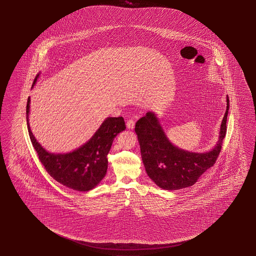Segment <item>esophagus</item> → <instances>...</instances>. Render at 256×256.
<instances>
[{"label": "esophagus", "mask_w": 256, "mask_h": 256, "mask_svg": "<svg viewBox=\"0 0 256 256\" xmlns=\"http://www.w3.org/2000/svg\"><path fill=\"white\" fill-rule=\"evenodd\" d=\"M126 126L129 130H134V129L135 122L132 119H129L128 121L126 122Z\"/></svg>", "instance_id": "34e87169"}]
</instances>
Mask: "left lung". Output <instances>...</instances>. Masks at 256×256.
<instances>
[{"instance_id": "obj_1", "label": "left lung", "mask_w": 256, "mask_h": 256, "mask_svg": "<svg viewBox=\"0 0 256 256\" xmlns=\"http://www.w3.org/2000/svg\"><path fill=\"white\" fill-rule=\"evenodd\" d=\"M226 110L219 130L218 142L206 152H193L172 144L157 114L148 112L135 124L145 170L157 186L165 190H177L194 185L206 170L214 165L226 134Z\"/></svg>"}]
</instances>
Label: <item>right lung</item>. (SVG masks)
Segmentation results:
<instances>
[{
  "label": "right lung",
  "instance_id": "obj_1",
  "mask_svg": "<svg viewBox=\"0 0 256 256\" xmlns=\"http://www.w3.org/2000/svg\"><path fill=\"white\" fill-rule=\"evenodd\" d=\"M38 74L32 88L37 82ZM30 98H28L26 116L28 134L38 156L48 173L56 182L78 191L94 188L106 176L108 167L107 154L112 140L118 134L126 130L124 118L107 117L90 139L78 149L66 154L48 152L38 144L28 124Z\"/></svg>",
  "mask_w": 256,
  "mask_h": 256
}]
</instances>
